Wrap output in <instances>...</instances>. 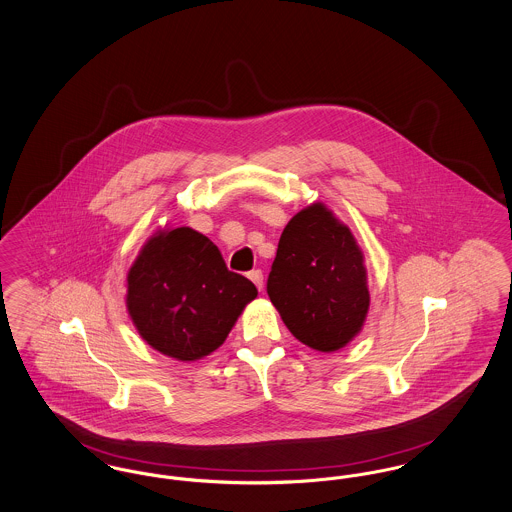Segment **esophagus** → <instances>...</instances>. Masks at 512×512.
Returning <instances> with one entry per match:
<instances>
[{
    "label": "esophagus",
    "instance_id": "esophagus-1",
    "mask_svg": "<svg viewBox=\"0 0 512 512\" xmlns=\"http://www.w3.org/2000/svg\"><path fill=\"white\" fill-rule=\"evenodd\" d=\"M249 280L257 286L259 292L263 290V272H261V270H251V272H249Z\"/></svg>",
    "mask_w": 512,
    "mask_h": 512
}]
</instances>
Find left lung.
Masks as SVG:
<instances>
[{"instance_id": "left-lung-1", "label": "left lung", "mask_w": 512, "mask_h": 512, "mask_svg": "<svg viewBox=\"0 0 512 512\" xmlns=\"http://www.w3.org/2000/svg\"><path fill=\"white\" fill-rule=\"evenodd\" d=\"M267 293L293 336L317 351H336L359 334L370 303L363 253L322 203L284 228Z\"/></svg>"}]
</instances>
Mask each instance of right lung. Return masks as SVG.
Here are the masks:
<instances>
[{"label": "right lung", "instance_id": "obj_1", "mask_svg": "<svg viewBox=\"0 0 512 512\" xmlns=\"http://www.w3.org/2000/svg\"><path fill=\"white\" fill-rule=\"evenodd\" d=\"M255 297L219 247L186 226L153 236L128 272L126 305L140 336L178 361L215 351Z\"/></svg>", "mask_w": 512, "mask_h": 512}]
</instances>
